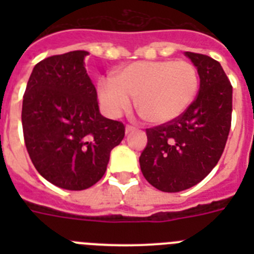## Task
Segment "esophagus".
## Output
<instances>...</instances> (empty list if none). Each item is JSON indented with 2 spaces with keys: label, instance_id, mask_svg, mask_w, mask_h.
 Instances as JSON below:
<instances>
[{
  "label": "esophagus",
  "instance_id": "esophagus-1",
  "mask_svg": "<svg viewBox=\"0 0 254 254\" xmlns=\"http://www.w3.org/2000/svg\"><path fill=\"white\" fill-rule=\"evenodd\" d=\"M134 129H136V127H134V126H129V125L126 126V133H129V132L134 131Z\"/></svg>",
  "mask_w": 254,
  "mask_h": 254
}]
</instances>
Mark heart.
Instances as JSON below:
<instances>
[{
    "label": "heart",
    "mask_w": 254,
    "mask_h": 254,
    "mask_svg": "<svg viewBox=\"0 0 254 254\" xmlns=\"http://www.w3.org/2000/svg\"><path fill=\"white\" fill-rule=\"evenodd\" d=\"M198 86L197 68L188 61H140L118 69L114 80H102L98 96L109 117L128 111L132 98L147 123L164 125L187 111Z\"/></svg>",
    "instance_id": "b5f03b06"
}]
</instances>
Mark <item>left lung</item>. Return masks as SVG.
I'll return each mask as SVG.
<instances>
[{"instance_id": "obj_1", "label": "left lung", "mask_w": 254, "mask_h": 254, "mask_svg": "<svg viewBox=\"0 0 254 254\" xmlns=\"http://www.w3.org/2000/svg\"><path fill=\"white\" fill-rule=\"evenodd\" d=\"M186 56L197 67L198 94L177 120L146 128L140 156L143 177L163 192H181L202 181L221 158L232 126L233 86L221 64L206 55Z\"/></svg>"}]
</instances>
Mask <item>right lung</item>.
Returning <instances> with one entry per match:
<instances>
[{"mask_svg":"<svg viewBox=\"0 0 254 254\" xmlns=\"http://www.w3.org/2000/svg\"><path fill=\"white\" fill-rule=\"evenodd\" d=\"M85 51L52 56L35 64L22 100L24 141L40 176L52 185L82 190L102 179L125 126L99 112L87 76Z\"/></svg>","mask_w":254,"mask_h":254,"instance_id":"add662e5","label":"right lung"}]
</instances>
